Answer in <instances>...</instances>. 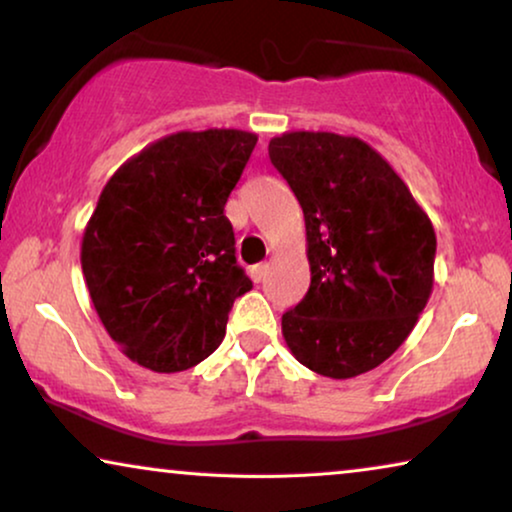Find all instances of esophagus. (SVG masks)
<instances>
[{"label":"esophagus","mask_w":512,"mask_h":512,"mask_svg":"<svg viewBox=\"0 0 512 512\" xmlns=\"http://www.w3.org/2000/svg\"><path fill=\"white\" fill-rule=\"evenodd\" d=\"M249 275H251V279H254L256 284L263 282L265 275H268V263H258V265H254V268L249 270Z\"/></svg>","instance_id":"1"}]
</instances>
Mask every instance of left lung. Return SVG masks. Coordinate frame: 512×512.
Instances as JSON below:
<instances>
[{"instance_id":"left-lung-1","label":"left lung","mask_w":512,"mask_h":512,"mask_svg":"<svg viewBox=\"0 0 512 512\" xmlns=\"http://www.w3.org/2000/svg\"><path fill=\"white\" fill-rule=\"evenodd\" d=\"M270 163L305 216L312 282L282 314L291 354L347 380L403 345L433 289L436 233L410 188L359 137L284 132Z\"/></svg>"}]
</instances>
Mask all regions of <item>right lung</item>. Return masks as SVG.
Returning <instances> with one entry per match:
<instances>
[{
  "mask_svg": "<svg viewBox=\"0 0 512 512\" xmlns=\"http://www.w3.org/2000/svg\"><path fill=\"white\" fill-rule=\"evenodd\" d=\"M258 137L174 132L132 156L102 188L81 244L90 298L111 340L156 373L198 366L251 291L223 214Z\"/></svg>",
  "mask_w": 512,
  "mask_h": 512,
  "instance_id": "add662e5",
  "label": "right lung"
}]
</instances>
